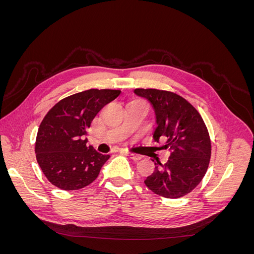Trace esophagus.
I'll use <instances>...</instances> for the list:
<instances>
[{
  "mask_svg": "<svg viewBox=\"0 0 254 254\" xmlns=\"http://www.w3.org/2000/svg\"><path fill=\"white\" fill-rule=\"evenodd\" d=\"M125 155H127L130 159H132V160H134V161H137V160H140V159H141V156H139V155H135V153H132V152L125 151Z\"/></svg>",
  "mask_w": 254,
  "mask_h": 254,
  "instance_id": "34e87169",
  "label": "esophagus"
}]
</instances>
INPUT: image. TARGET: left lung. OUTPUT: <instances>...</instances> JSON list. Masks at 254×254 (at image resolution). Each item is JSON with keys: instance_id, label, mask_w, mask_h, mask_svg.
Listing matches in <instances>:
<instances>
[{"instance_id": "8db88e82", "label": "left lung", "mask_w": 254, "mask_h": 254, "mask_svg": "<svg viewBox=\"0 0 254 254\" xmlns=\"http://www.w3.org/2000/svg\"><path fill=\"white\" fill-rule=\"evenodd\" d=\"M148 99L156 114L153 140H165L170 159L155 163V172L144 183L165 198H180L193 190L204 177L211 158V140L199 112L182 96L170 91L135 89ZM153 161V160H152Z\"/></svg>"}]
</instances>
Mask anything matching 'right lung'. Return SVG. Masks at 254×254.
Masks as SVG:
<instances>
[{
  "instance_id": "add662e5",
  "label": "right lung",
  "mask_w": 254,
  "mask_h": 254,
  "mask_svg": "<svg viewBox=\"0 0 254 254\" xmlns=\"http://www.w3.org/2000/svg\"><path fill=\"white\" fill-rule=\"evenodd\" d=\"M120 90L90 89L61 99L38 129L35 152L48 180L61 190H79L93 182L110 158L87 146V129Z\"/></svg>"
}]
</instances>
